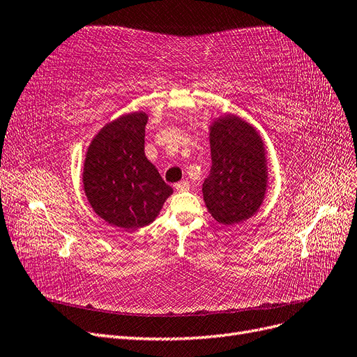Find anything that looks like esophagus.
<instances>
[{"label": "esophagus", "mask_w": 357, "mask_h": 357, "mask_svg": "<svg viewBox=\"0 0 357 357\" xmlns=\"http://www.w3.org/2000/svg\"><path fill=\"white\" fill-rule=\"evenodd\" d=\"M176 190L177 192H186V190H189V181H186V180H181V181H178V183H176Z\"/></svg>", "instance_id": "1"}]
</instances>
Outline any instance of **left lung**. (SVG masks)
I'll return each mask as SVG.
<instances>
[{"instance_id":"obj_1","label":"left lung","mask_w":357,"mask_h":357,"mask_svg":"<svg viewBox=\"0 0 357 357\" xmlns=\"http://www.w3.org/2000/svg\"><path fill=\"white\" fill-rule=\"evenodd\" d=\"M211 169L202 185L211 218L225 226L250 219L268 190V158L262 135L236 114L215 117L210 125Z\"/></svg>"}]
</instances>
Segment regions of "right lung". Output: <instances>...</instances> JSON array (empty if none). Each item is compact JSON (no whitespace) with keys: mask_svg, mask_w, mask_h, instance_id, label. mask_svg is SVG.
<instances>
[{"mask_svg":"<svg viewBox=\"0 0 357 357\" xmlns=\"http://www.w3.org/2000/svg\"><path fill=\"white\" fill-rule=\"evenodd\" d=\"M146 112L122 114L105 123L86 152L82 181L93 211L122 229L152 223L172 188L146 158Z\"/></svg>","mask_w":357,"mask_h":357,"instance_id":"right-lung-1","label":"right lung"}]
</instances>
